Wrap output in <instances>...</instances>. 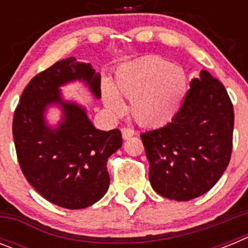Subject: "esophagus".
I'll list each match as a JSON object with an SVG mask.
<instances>
[{"label":"esophagus","mask_w":248,"mask_h":248,"mask_svg":"<svg viewBox=\"0 0 248 248\" xmlns=\"http://www.w3.org/2000/svg\"><path fill=\"white\" fill-rule=\"evenodd\" d=\"M135 134V131L130 128H122V135H123V139H129L130 137Z\"/></svg>","instance_id":"1"}]
</instances>
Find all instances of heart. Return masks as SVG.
<instances>
[{
	"label": "heart",
	"mask_w": 248,
	"mask_h": 248,
	"mask_svg": "<svg viewBox=\"0 0 248 248\" xmlns=\"http://www.w3.org/2000/svg\"><path fill=\"white\" fill-rule=\"evenodd\" d=\"M105 107L122 114L131 100L130 113L145 128H157L171 122L180 110L186 94V74L177 65L159 56H145L123 64L115 73L113 85L102 88Z\"/></svg>",
	"instance_id": "heart-1"
}]
</instances>
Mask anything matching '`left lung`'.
Segmentation results:
<instances>
[{
	"label": "left lung",
	"instance_id": "left-lung-1",
	"mask_svg": "<svg viewBox=\"0 0 248 248\" xmlns=\"http://www.w3.org/2000/svg\"><path fill=\"white\" fill-rule=\"evenodd\" d=\"M233 120L223 84L202 69L190 83L174 119L140 135L153 189L176 201L192 200L212 189L231 159Z\"/></svg>",
	"mask_w": 248,
	"mask_h": 248
}]
</instances>
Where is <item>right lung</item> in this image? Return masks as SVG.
<instances>
[{
  "mask_svg": "<svg viewBox=\"0 0 248 248\" xmlns=\"http://www.w3.org/2000/svg\"><path fill=\"white\" fill-rule=\"evenodd\" d=\"M80 80L97 99L100 74L74 57L59 61L33 77L21 95L12 133L21 170L46 200L69 210L93 205L108 191L107 161L122 146L119 129L103 131L92 124L83 107L65 102L59 87ZM49 105H58L63 117L57 127L46 124Z\"/></svg>",
  "mask_w": 248,
  "mask_h": 248,
  "instance_id": "right-lung-1",
  "label": "right lung"
}]
</instances>
